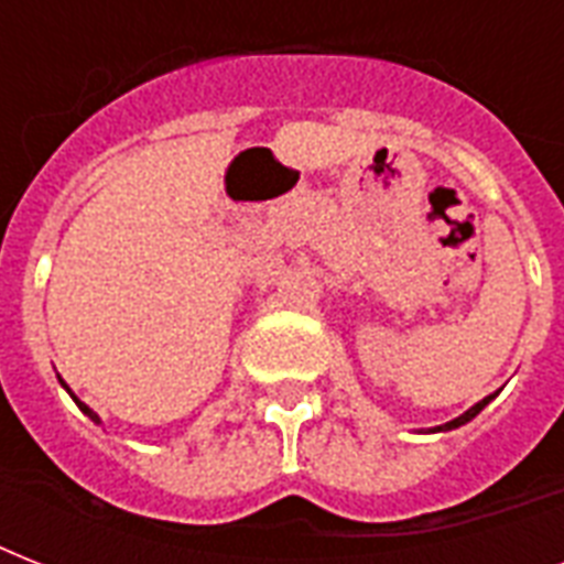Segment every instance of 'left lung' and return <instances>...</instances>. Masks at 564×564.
<instances>
[{"instance_id": "1", "label": "left lung", "mask_w": 564, "mask_h": 564, "mask_svg": "<svg viewBox=\"0 0 564 564\" xmlns=\"http://www.w3.org/2000/svg\"><path fill=\"white\" fill-rule=\"evenodd\" d=\"M498 394V392H495ZM495 394H489V398H482V401H477L471 406V410H465L463 415H456L454 421H445V424H438V427H433L430 430V433H447V430H456V427H463V424H468V421L471 419H477V415H480L482 412V406H486V403L489 401H495Z\"/></svg>"}]
</instances>
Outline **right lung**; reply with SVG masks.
Wrapping results in <instances>:
<instances>
[{"mask_svg":"<svg viewBox=\"0 0 564 564\" xmlns=\"http://www.w3.org/2000/svg\"><path fill=\"white\" fill-rule=\"evenodd\" d=\"M57 380H61V377H57ZM61 386H64L66 392H69V398H73V401L78 403V410H82L84 415H87V419H90V421H96V424H101V419H99V415H96V412H93L90 406H87V403H84V401H78V398H75V394H73V389H69V386H66L64 380H61Z\"/></svg>","mask_w":564,"mask_h":564,"instance_id":"add662e5","label":"right lung"}]
</instances>
